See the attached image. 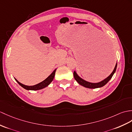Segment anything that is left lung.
Wrapping results in <instances>:
<instances>
[{
	"label": "left lung",
	"instance_id": "1",
	"mask_svg": "<svg viewBox=\"0 0 132 132\" xmlns=\"http://www.w3.org/2000/svg\"><path fill=\"white\" fill-rule=\"evenodd\" d=\"M116 67H117V62H116V65L115 66V68L111 74H110L108 76V77H107L106 79H104V80H102L100 82H89V81L85 80L83 79L80 78V76L78 75V73H76V72L75 71H74V72H73V76H74V78L76 80V81H77L79 84L82 85V86L85 87V88H90V89H95V88H101V87H103L105 85H106L109 81L110 79L112 78L113 75L114 74V73L116 71Z\"/></svg>",
	"mask_w": 132,
	"mask_h": 132
}]
</instances>
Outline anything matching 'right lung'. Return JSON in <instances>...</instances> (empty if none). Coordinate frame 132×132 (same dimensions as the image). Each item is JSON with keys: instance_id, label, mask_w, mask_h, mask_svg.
<instances>
[{"instance_id": "obj_1", "label": "right lung", "mask_w": 132, "mask_h": 132, "mask_svg": "<svg viewBox=\"0 0 132 132\" xmlns=\"http://www.w3.org/2000/svg\"><path fill=\"white\" fill-rule=\"evenodd\" d=\"M56 69H55L54 71L52 72L51 74L48 76L47 78H46L44 80H43V81L39 82V83L34 85H31V86H29V85H24L22 83H21L19 81H18L16 79H14L16 80V81L18 82L19 85H20L21 87L22 88H23L24 89H25L26 90H40V89H43L45 87H48L49 85L51 84V82L53 81V79L54 78V75H55V73H56Z\"/></svg>"}]
</instances>
